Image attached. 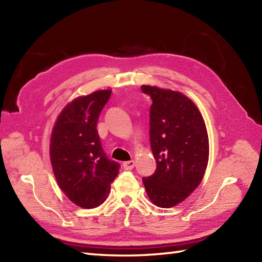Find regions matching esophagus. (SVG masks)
I'll use <instances>...</instances> for the list:
<instances>
[{"label":"esophagus","mask_w":262,"mask_h":262,"mask_svg":"<svg viewBox=\"0 0 262 262\" xmlns=\"http://www.w3.org/2000/svg\"><path fill=\"white\" fill-rule=\"evenodd\" d=\"M122 166H124L125 170H132L135 166L134 161H127V162L122 163Z\"/></svg>","instance_id":"obj_1"}]
</instances>
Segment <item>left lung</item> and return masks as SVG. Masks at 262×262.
Wrapping results in <instances>:
<instances>
[{
	"instance_id": "8db88e82",
	"label": "left lung",
	"mask_w": 262,
	"mask_h": 262,
	"mask_svg": "<svg viewBox=\"0 0 262 262\" xmlns=\"http://www.w3.org/2000/svg\"><path fill=\"white\" fill-rule=\"evenodd\" d=\"M152 99L149 143L157 170L143 178L148 198L162 208L180 204L202 182L207 168L209 143L200 111L180 92L142 85Z\"/></svg>"
}]
</instances>
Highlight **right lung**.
Here are the masks:
<instances>
[{
	"instance_id": "right-lung-1",
	"label": "right lung",
	"mask_w": 262,
	"mask_h": 262,
	"mask_svg": "<svg viewBox=\"0 0 262 262\" xmlns=\"http://www.w3.org/2000/svg\"><path fill=\"white\" fill-rule=\"evenodd\" d=\"M111 90L82 96L65 105L55 122L49 154L59 188L72 203L93 208L107 198L119 163L108 159L97 122Z\"/></svg>"
}]
</instances>
